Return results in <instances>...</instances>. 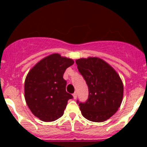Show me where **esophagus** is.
Segmentation results:
<instances>
[{
	"instance_id": "34e87169",
	"label": "esophagus",
	"mask_w": 147,
	"mask_h": 147,
	"mask_svg": "<svg viewBox=\"0 0 147 147\" xmlns=\"http://www.w3.org/2000/svg\"><path fill=\"white\" fill-rule=\"evenodd\" d=\"M73 96H74V99H76V98H77V93L75 92V93L73 94Z\"/></svg>"
}]
</instances>
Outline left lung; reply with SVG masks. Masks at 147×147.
Instances as JSON below:
<instances>
[{
	"instance_id": "1",
	"label": "left lung",
	"mask_w": 147,
	"mask_h": 147,
	"mask_svg": "<svg viewBox=\"0 0 147 147\" xmlns=\"http://www.w3.org/2000/svg\"><path fill=\"white\" fill-rule=\"evenodd\" d=\"M79 72L88 87L86 102L77 100L85 119L102 122L113 115L120 107L124 87L115 70L107 62L97 57L76 59Z\"/></svg>"
}]
</instances>
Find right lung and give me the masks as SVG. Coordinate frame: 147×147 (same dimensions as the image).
<instances>
[{
    "label": "right lung",
    "instance_id": "1",
    "mask_svg": "<svg viewBox=\"0 0 147 147\" xmlns=\"http://www.w3.org/2000/svg\"><path fill=\"white\" fill-rule=\"evenodd\" d=\"M74 63L58 54L49 55L35 65L25 81V99L32 113L43 121L60 118L73 96L66 92L63 74Z\"/></svg>",
    "mask_w": 147,
    "mask_h": 147
}]
</instances>
